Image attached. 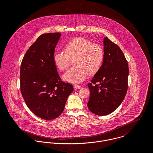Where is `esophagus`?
<instances>
[{
    "label": "esophagus",
    "instance_id": "obj_1",
    "mask_svg": "<svg viewBox=\"0 0 153 153\" xmlns=\"http://www.w3.org/2000/svg\"><path fill=\"white\" fill-rule=\"evenodd\" d=\"M74 89H81V86H80V85H76V84H75V85H74Z\"/></svg>",
    "mask_w": 153,
    "mask_h": 153
}]
</instances>
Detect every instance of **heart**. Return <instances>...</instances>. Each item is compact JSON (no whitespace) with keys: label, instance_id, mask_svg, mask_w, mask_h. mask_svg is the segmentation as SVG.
<instances>
[{"label":"heart","instance_id":"b5f03b06","mask_svg":"<svg viewBox=\"0 0 153 153\" xmlns=\"http://www.w3.org/2000/svg\"><path fill=\"white\" fill-rule=\"evenodd\" d=\"M64 53L56 52L53 59L56 67L64 71L74 61V67L69 69L63 75L68 82L77 83L84 81L88 74L95 75L101 69L105 54L102 47L98 44L82 37L74 38L64 46Z\"/></svg>","mask_w":153,"mask_h":153}]
</instances>
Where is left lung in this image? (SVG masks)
I'll return each mask as SVG.
<instances>
[{"mask_svg": "<svg viewBox=\"0 0 153 153\" xmlns=\"http://www.w3.org/2000/svg\"><path fill=\"white\" fill-rule=\"evenodd\" d=\"M104 45L102 65L88 84V108L100 116L111 114L121 104L127 92L129 74L127 61L120 48L107 37Z\"/></svg>", "mask_w": 153, "mask_h": 153, "instance_id": "left-lung-1", "label": "left lung"}]
</instances>
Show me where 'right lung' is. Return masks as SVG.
Returning a JSON list of instances; mask_svg holds the SVG:
<instances>
[{
  "label": "right lung",
  "mask_w": 153,
  "mask_h": 153,
  "mask_svg": "<svg viewBox=\"0 0 153 153\" xmlns=\"http://www.w3.org/2000/svg\"><path fill=\"white\" fill-rule=\"evenodd\" d=\"M61 35L59 32L40 35L26 51L21 65L22 97L35 115L47 120L62 113L74 90L71 84L61 80L53 59Z\"/></svg>",
  "instance_id": "right-lung-1"
}]
</instances>
